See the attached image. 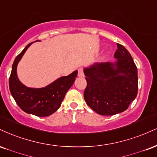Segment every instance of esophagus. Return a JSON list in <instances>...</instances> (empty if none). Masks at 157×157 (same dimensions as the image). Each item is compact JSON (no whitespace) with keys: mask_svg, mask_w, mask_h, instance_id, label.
I'll return each instance as SVG.
<instances>
[{"mask_svg":"<svg viewBox=\"0 0 157 157\" xmlns=\"http://www.w3.org/2000/svg\"><path fill=\"white\" fill-rule=\"evenodd\" d=\"M78 76L80 77H84V73H83V71H82V69H78Z\"/></svg>","mask_w":157,"mask_h":157,"instance_id":"obj_1","label":"esophagus"}]
</instances>
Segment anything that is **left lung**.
Listing matches in <instances>:
<instances>
[{
  "instance_id": "8db88e82",
  "label": "left lung",
  "mask_w": 157,
  "mask_h": 157,
  "mask_svg": "<svg viewBox=\"0 0 157 157\" xmlns=\"http://www.w3.org/2000/svg\"><path fill=\"white\" fill-rule=\"evenodd\" d=\"M114 62L94 63L84 68V99L98 114L113 116L125 111L137 94V69L131 55L117 44Z\"/></svg>"
}]
</instances>
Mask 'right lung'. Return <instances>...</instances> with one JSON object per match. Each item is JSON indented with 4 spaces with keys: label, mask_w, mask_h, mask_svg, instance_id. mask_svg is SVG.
<instances>
[{
    "label": "right lung",
    "mask_w": 157,
    "mask_h": 157,
    "mask_svg": "<svg viewBox=\"0 0 157 157\" xmlns=\"http://www.w3.org/2000/svg\"><path fill=\"white\" fill-rule=\"evenodd\" d=\"M33 43L28 44L15 58L9 77V90L16 103L24 112L39 117H46L52 115L60 107L66 94L75 82L77 71L68 76L60 77L43 88H29L25 86L19 80L17 69L25 52Z\"/></svg>",
    "instance_id": "right-lung-1"
}]
</instances>
